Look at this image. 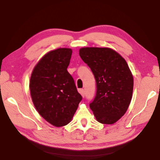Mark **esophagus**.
<instances>
[{
	"mask_svg": "<svg viewBox=\"0 0 160 160\" xmlns=\"http://www.w3.org/2000/svg\"><path fill=\"white\" fill-rule=\"evenodd\" d=\"M79 92L81 94V95L82 96V97H85V90H84V89H80Z\"/></svg>",
	"mask_w": 160,
	"mask_h": 160,
	"instance_id": "esophagus-1",
	"label": "esophagus"
}]
</instances>
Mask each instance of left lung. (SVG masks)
<instances>
[{
	"instance_id": "1",
	"label": "left lung",
	"mask_w": 160,
	"mask_h": 160,
	"mask_svg": "<svg viewBox=\"0 0 160 160\" xmlns=\"http://www.w3.org/2000/svg\"><path fill=\"white\" fill-rule=\"evenodd\" d=\"M79 54L96 80L90 109L99 123H114L125 114L131 101L133 78L128 64L109 48H82Z\"/></svg>"
}]
</instances>
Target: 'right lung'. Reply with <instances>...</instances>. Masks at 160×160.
<instances>
[{
    "label": "right lung",
    "mask_w": 160,
    "mask_h": 160,
    "mask_svg": "<svg viewBox=\"0 0 160 160\" xmlns=\"http://www.w3.org/2000/svg\"><path fill=\"white\" fill-rule=\"evenodd\" d=\"M70 48L51 51L42 58L32 71L29 82L32 102L37 112L56 127L67 125L82 97L67 70Z\"/></svg>",
    "instance_id": "obj_1"
}]
</instances>
